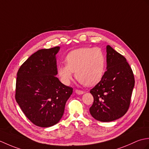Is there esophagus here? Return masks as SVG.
Wrapping results in <instances>:
<instances>
[{
	"instance_id": "esophagus-1",
	"label": "esophagus",
	"mask_w": 149,
	"mask_h": 149,
	"mask_svg": "<svg viewBox=\"0 0 149 149\" xmlns=\"http://www.w3.org/2000/svg\"><path fill=\"white\" fill-rule=\"evenodd\" d=\"M75 92H76V94H77L78 95H81V94H83L84 93V91H80V90H76Z\"/></svg>"
}]
</instances>
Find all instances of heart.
Instances as JSON below:
<instances>
[{"mask_svg":"<svg viewBox=\"0 0 149 149\" xmlns=\"http://www.w3.org/2000/svg\"><path fill=\"white\" fill-rule=\"evenodd\" d=\"M66 65H59L57 73L61 81L69 85L73 78L83 85L91 87L96 85L103 77L106 57L100 48L82 47L70 52L65 57Z\"/></svg>","mask_w":149,"mask_h":149,"instance_id":"b5f03b06","label":"heart"}]
</instances>
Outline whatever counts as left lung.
Masks as SVG:
<instances>
[{"label": "left lung", "instance_id": "1", "mask_svg": "<svg viewBox=\"0 0 149 149\" xmlns=\"http://www.w3.org/2000/svg\"><path fill=\"white\" fill-rule=\"evenodd\" d=\"M107 65L103 77L90 91L94 97L90 113L101 122L113 121L125 115L134 86L133 72L126 59L110 45L107 46Z\"/></svg>", "mask_w": 149, "mask_h": 149}]
</instances>
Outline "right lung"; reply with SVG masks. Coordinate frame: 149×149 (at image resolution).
Returning <instances> with one entry per match:
<instances>
[{"instance_id":"obj_1","label":"right lung","mask_w":149,"mask_h":149,"mask_svg":"<svg viewBox=\"0 0 149 149\" xmlns=\"http://www.w3.org/2000/svg\"><path fill=\"white\" fill-rule=\"evenodd\" d=\"M60 47L39 49L27 58L17 72L15 98L29 119L39 127L60 121L72 88L62 84L56 55Z\"/></svg>"}]
</instances>
